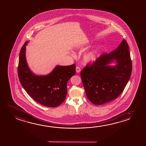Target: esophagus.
Wrapping results in <instances>:
<instances>
[{
  "instance_id": "obj_1",
  "label": "esophagus",
  "mask_w": 146,
  "mask_h": 146,
  "mask_svg": "<svg viewBox=\"0 0 146 146\" xmlns=\"http://www.w3.org/2000/svg\"><path fill=\"white\" fill-rule=\"evenodd\" d=\"M76 70L77 73H79L80 72V68L79 67H76Z\"/></svg>"
}]
</instances>
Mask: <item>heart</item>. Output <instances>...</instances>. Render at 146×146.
Instances as JSON below:
<instances>
[{
  "mask_svg": "<svg viewBox=\"0 0 146 146\" xmlns=\"http://www.w3.org/2000/svg\"><path fill=\"white\" fill-rule=\"evenodd\" d=\"M100 52V48H97L96 49L93 50L91 52L86 53V54L84 55V60L88 62H94L96 60V58L98 57V55Z\"/></svg>",
  "mask_w": 146,
  "mask_h": 146,
  "instance_id": "b5f03b06",
  "label": "heart"
}]
</instances>
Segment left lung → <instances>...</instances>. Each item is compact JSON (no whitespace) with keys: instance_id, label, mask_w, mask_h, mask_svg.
<instances>
[{"instance_id":"left-lung-1","label":"left lung","mask_w":146,"mask_h":146,"mask_svg":"<svg viewBox=\"0 0 146 146\" xmlns=\"http://www.w3.org/2000/svg\"><path fill=\"white\" fill-rule=\"evenodd\" d=\"M115 61L117 65H108ZM132 72L129 46L123 40L117 49L104 53L80 72L86 96L92 103L101 105L115 99L124 91Z\"/></svg>"}]
</instances>
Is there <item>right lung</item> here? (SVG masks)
Listing matches in <instances>:
<instances>
[{"mask_svg": "<svg viewBox=\"0 0 146 146\" xmlns=\"http://www.w3.org/2000/svg\"><path fill=\"white\" fill-rule=\"evenodd\" d=\"M24 43L20 52L18 74L23 88L36 102L49 108H55L65 100L67 82L75 74L76 66H57L50 74L38 76L29 69L25 57Z\"/></svg>", "mask_w": 146, "mask_h": 146, "instance_id": "right-lung-1", "label": "right lung"}]
</instances>
